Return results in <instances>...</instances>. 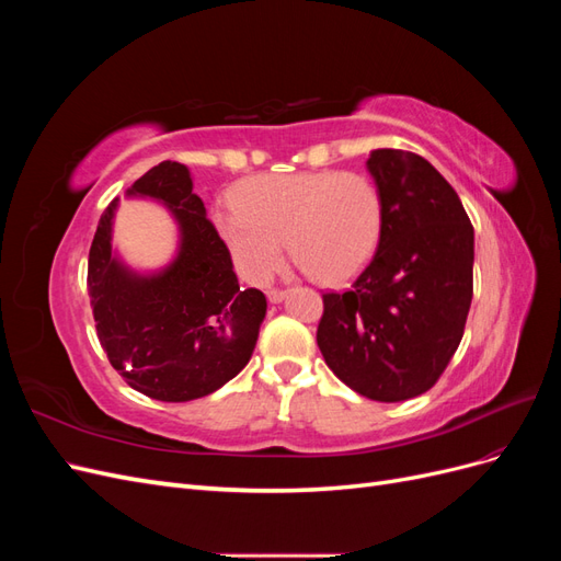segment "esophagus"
<instances>
[{
    "instance_id": "esophagus-1",
    "label": "esophagus",
    "mask_w": 561,
    "mask_h": 561,
    "mask_svg": "<svg viewBox=\"0 0 561 561\" xmlns=\"http://www.w3.org/2000/svg\"><path fill=\"white\" fill-rule=\"evenodd\" d=\"M285 295H287L285 290H278V287H274V290L266 293V299H268L271 304H280V301L285 299Z\"/></svg>"
}]
</instances>
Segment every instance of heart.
I'll return each instance as SVG.
<instances>
[{"instance_id":"b5f03b06","label":"heart","mask_w":561,"mask_h":561,"mask_svg":"<svg viewBox=\"0 0 561 561\" xmlns=\"http://www.w3.org/2000/svg\"><path fill=\"white\" fill-rule=\"evenodd\" d=\"M231 203L215 225L254 283L274 276L283 241L299 268L325 285L358 276L381 241L383 196L363 173H266L236 186Z\"/></svg>"}]
</instances>
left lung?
<instances>
[{
    "instance_id": "8db88e82",
    "label": "left lung",
    "mask_w": 561,
    "mask_h": 561,
    "mask_svg": "<svg viewBox=\"0 0 561 561\" xmlns=\"http://www.w3.org/2000/svg\"><path fill=\"white\" fill-rule=\"evenodd\" d=\"M367 171L383 196L381 241L351 290L322 295L316 339L355 393L402 402L433 388L461 344L474 231L454 186L423 157L375 149Z\"/></svg>"
}]
</instances>
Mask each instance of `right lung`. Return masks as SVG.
<instances>
[{"label": "right lung", "instance_id": "obj_1", "mask_svg": "<svg viewBox=\"0 0 561 561\" xmlns=\"http://www.w3.org/2000/svg\"><path fill=\"white\" fill-rule=\"evenodd\" d=\"M192 190L178 161L154 165L128 190L161 201L180 227L178 257L159 274H135L112 252L118 198L100 217L89 252L100 344L130 388L161 402L210 396L239 375L266 316V297L239 285L229 248Z\"/></svg>", "mask_w": 561, "mask_h": 561}]
</instances>
